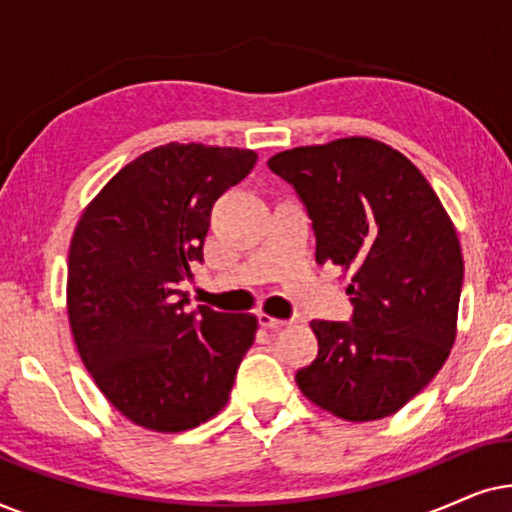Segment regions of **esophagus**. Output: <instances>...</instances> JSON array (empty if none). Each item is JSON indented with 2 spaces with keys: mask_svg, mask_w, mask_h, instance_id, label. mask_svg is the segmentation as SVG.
Masks as SVG:
<instances>
[{
  "mask_svg": "<svg viewBox=\"0 0 512 512\" xmlns=\"http://www.w3.org/2000/svg\"><path fill=\"white\" fill-rule=\"evenodd\" d=\"M258 324H261L263 328H268V331H277V328L289 326V321H286V319H275V317H270V314L261 312V314H258Z\"/></svg>",
  "mask_w": 512,
  "mask_h": 512,
  "instance_id": "34e87169",
  "label": "esophagus"
}]
</instances>
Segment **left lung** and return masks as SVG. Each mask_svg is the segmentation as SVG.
<instances>
[{
	"mask_svg": "<svg viewBox=\"0 0 512 512\" xmlns=\"http://www.w3.org/2000/svg\"><path fill=\"white\" fill-rule=\"evenodd\" d=\"M296 188L354 305L352 324L312 321L319 354L298 389L347 422L394 415L450 356L464 258L457 230L424 174L370 137L298 146L268 160Z\"/></svg>",
	"mask_w": 512,
	"mask_h": 512,
	"instance_id": "1",
	"label": "left lung"
}]
</instances>
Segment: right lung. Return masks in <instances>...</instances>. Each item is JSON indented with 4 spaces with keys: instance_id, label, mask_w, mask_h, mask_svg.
<instances>
[{
    "instance_id": "right-lung-1",
    "label": "right lung",
    "mask_w": 512,
    "mask_h": 512,
    "mask_svg": "<svg viewBox=\"0 0 512 512\" xmlns=\"http://www.w3.org/2000/svg\"><path fill=\"white\" fill-rule=\"evenodd\" d=\"M256 165L235 146L179 144L142 153L109 179L76 223L67 314L104 398L158 433L195 429L228 403L254 345V314L186 312L214 202Z\"/></svg>"
}]
</instances>
